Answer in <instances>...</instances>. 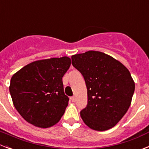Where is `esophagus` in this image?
<instances>
[{
    "mask_svg": "<svg viewBox=\"0 0 149 149\" xmlns=\"http://www.w3.org/2000/svg\"><path fill=\"white\" fill-rule=\"evenodd\" d=\"M70 100L72 101V102H75L76 98H75V97H74V96H72V97H71V98H70Z\"/></svg>",
    "mask_w": 149,
    "mask_h": 149,
    "instance_id": "1",
    "label": "esophagus"
}]
</instances>
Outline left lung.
<instances>
[{"label":"left lung","mask_w":149,"mask_h":149,"mask_svg":"<svg viewBox=\"0 0 149 149\" xmlns=\"http://www.w3.org/2000/svg\"><path fill=\"white\" fill-rule=\"evenodd\" d=\"M72 63L84 76L87 88V105L81 111L84 122L98 131L114 127L127 113L135 89L128 69L96 51L73 55Z\"/></svg>","instance_id":"8db88e82"}]
</instances>
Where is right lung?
<instances>
[{
    "mask_svg": "<svg viewBox=\"0 0 149 149\" xmlns=\"http://www.w3.org/2000/svg\"><path fill=\"white\" fill-rule=\"evenodd\" d=\"M71 65L68 56L37 60L13 75L10 92L17 111L28 123L47 128L65 113L68 98L63 77Z\"/></svg>",
    "mask_w": 149,
    "mask_h": 149,
    "instance_id": "right-lung-1",
    "label": "right lung"
}]
</instances>
